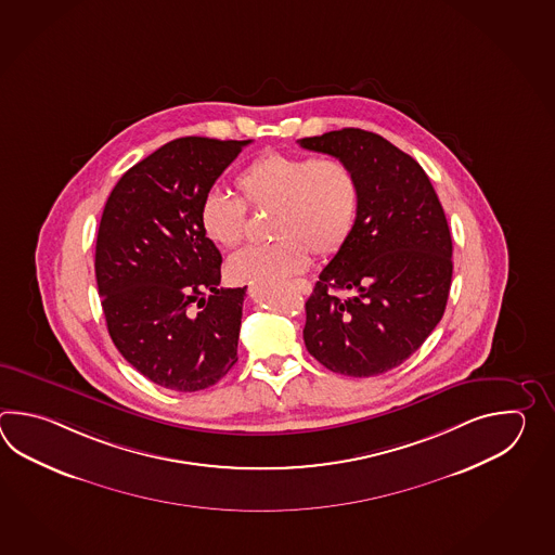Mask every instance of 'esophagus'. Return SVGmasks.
<instances>
[{"label":"esophagus","mask_w":555,"mask_h":555,"mask_svg":"<svg viewBox=\"0 0 555 555\" xmlns=\"http://www.w3.org/2000/svg\"><path fill=\"white\" fill-rule=\"evenodd\" d=\"M294 285L299 294H311V283L307 282V280H294Z\"/></svg>","instance_id":"esophagus-1"}]
</instances>
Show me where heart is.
I'll return each mask as SVG.
<instances>
[{"mask_svg":"<svg viewBox=\"0 0 555 555\" xmlns=\"http://www.w3.org/2000/svg\"><path fill=\"white\" fill-rule=\"evenodd\" d=\"M249 206L273 208L272 244L237 249L228 275L237 283L275 280L304 272L309 251L337 254L353 234L361 186L349 163L337 156L268 153L246 166L236 180ZM204 234L222 248H234L246 234V203L212 190L201 206Z\"/></svg>","mask_w":555,"mask_h":555,"instance_id":"obj_1","label":"heart"}]
</instances>
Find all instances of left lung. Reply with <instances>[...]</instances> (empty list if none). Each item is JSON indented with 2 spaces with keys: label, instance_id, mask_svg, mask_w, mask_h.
Returning a JSON list of instances; mask_svg holds the SVG:
<instances>
[{
  "label": "left lung",
  "instance_id": "8db88e82",
  "mask_svg": "<svg viewBox=\"0 0 555 555\" xmlns=\"http://www.w3.org/2000/svg\"><path fill=\"white\" fill-rule=\"evenodd\" d=\"M297 142L349 163L361 186L353 234L306 301L304 341L333 373L375 377L406 361L442 319L449 222L423 166L375 132L331 130Z\"/></svg>",
  "mask_w": 555,
  "mask_h": 555
}]
</instances>
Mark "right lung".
<instances>
[{
    "instance_id": "obj_1",
    "label": "right lung",
    "mask_w": 555,
    "mask_h": 555,
    "mask_svg": "<svg viewBox=\"0 0 555 555\" xmlns=\"http://www.w3.org/2000/svg\"><path fill=\"white\" fill-rule=\"evenodd\" d=\"M249 142H166L122 175L101 216L94 275L106 330L165 389H208L236 365L246 287H218L222 256L201 206Z\"/></svg>"
}]
</instances>
